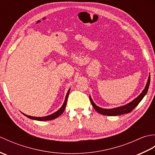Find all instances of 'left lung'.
<instances>
[{"label": "left lung", "instance_id": "8db88e82", "mask_svg": "<svg viewBox=\"0 0 155 155\" xmlns=\"http://www.w3.org/2000/svg\"><path fill=\"white\" fill-rule=\"evenodd\" d=\"M150 74H149V78H148V80H147V83L146 84V86H145V87H144V90L143 91L142 93H141L137 98H134V100H133L132 101L130 102V103H128L127 104L123 105V106L107 109V108H103L98 107L97 105L94 103L93 99L91 98V96H89L90 101H91L92 105H93V107H94V109L96 110L98 113H99L101 114L107 115V116H117V115H120V114H124L130 113V112L132 111L134 108L139 104L140 102L142 101L144 97L146 95L147 91H148V89H149V85H150Z\"/></svg>", "mask_w": 155, "mask_h": 155}]
</instances>
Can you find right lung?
Listing matches in <instances>:
<instances>
[{"mask_svg":"<svg viewBox=\"0 0 155 155\" xmlns=\"http://www.w3.org/2000/svg\"><path fill=\"white\" fill-rule=\"evenodd\" d=\"M70 91H71V88H69L67 95H66V97H65V100L63 103V104L62 105V107L59 108V109L56 111L55 113H52L50 115H48V116H46V117H31V116H29V115L27 114H25V113H22L23 114L26 116L27 117L31 118V119L32 120H38V121H46V120H53L54 118L58 117L60 115H61L63 113L65 108H66V105H67V99H68V94L69 93H70Z\"/></svg>","mask_w":155,"mask_h":155,"instance_id":"add662e5","label":"right lung"}]
</instances>
